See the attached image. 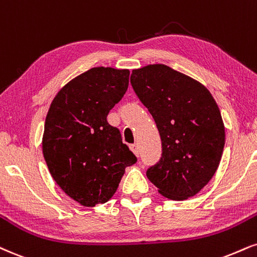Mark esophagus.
<instances>
[{
  "instance_id": "1",
  "label": "esophagus",
  "mask_w": 257,
  "mask_h": 257,
  "mask_svg": "<svg viewBox=\"0 0 257 257\" xmlns=\"http://www.w3.org/2000/svg\"><path fill=\"white\" fill-rule=\"evenodd\" d=\"M131 150L133 151V152H134V154L137 157H139V146L137 144H133V145H131Z\"/></svg>"
}]
</instances>
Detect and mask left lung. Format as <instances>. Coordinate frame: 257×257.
Returning <instances> with one entry per match:
<instances>
[{
    "label": "left lung",
    "instance_id": "1",
    "mask_svg": "<svg viewBox=\"0 0 257 257\" xmlns=\"http://www.w3.org/2000/svg\"><path fill=\"white\" fill-rule=\"evenodd\" d=\"M131 83L162 139V157L147 169V178L168 199L196 195L214 176L224 151L217 103L205 86L165 64L133 70Z\"/></svg>",
    "mask_w": 257,
    "mask_h": 257
}]
</instances>
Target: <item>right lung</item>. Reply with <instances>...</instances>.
Segmentation results:
<instances>
[{
	"label": "right lung",
	"mask_w": 257,
	"mask_h": 257,
	"mask_svg": "<svg viewBox=\"0 0 257 257\" xmlns=\"http://www.w3.org/2000/svg\"><path fill=\"white\" fill-rule=\"evenodd\" d=\"M128 85V69L92 68L58 92L46 115V165L61 189L82 206L109 201L126 166L138 162L106 119Z\"/></svg>",
	"instance_id": "right-lung-1"
}]
</instances>
